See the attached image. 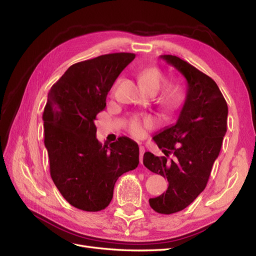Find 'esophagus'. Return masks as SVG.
<instances>
[{"label": "esophagus", "mask_w": 256, "mask_h": 256, "mask_svg": "<svg viewBox=\"0 0 256 256\" xmlns=\"http://www.w3.org/2000/svg\"><path fill=\"white\" fill-rule=\"evenodd\" d=\"M144 152H145L144 146H140V162H141V164L143 162V156H144Z\"/></svg>", "instance_id": "esophagus-1"}]
</instances>
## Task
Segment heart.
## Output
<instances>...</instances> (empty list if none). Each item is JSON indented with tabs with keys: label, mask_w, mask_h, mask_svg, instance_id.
<instances>
[{
	"label": "heart",
	"mask_w": 256,
	"mask_h": 256,
	"mask_svg": "<svg viewBox=\"0 0 256 256\" xmlns=\"http://www.w3.org/2000/svg\"><path fill=\"white\" fill-rule=\"evenodd\" d=\"M138 79L144 85L145 88L152 92H156L161 88L166 82V78L158 68L147 67L138 72ZM160 104L162 109L166 111H173L182 102V96L180 92L168 88L160 96ZM156 120L152 116H131L127 122V128L129 134L136 138H143L146 131L154 127Z\"/></svg>",
	"instance_id": "heart-1"
}]
</instances>
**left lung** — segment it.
<instances>
[{
	"label": "left lung",
	"mask_w": 256,
	"mask_h": 256,
	"mask_svg": "<svg viewBox=\"0 0 256 256\" xmlns=\"http://www.w3.org/2000/svg\"><path fill=\"white\" fill-rule=\"evenodd\" d=\"M160 58L176 68L188 85L176 122L154 136L166 156L146 152L143 157L144 166L168 182L164 194L150 198V205L154 212L170 214L189 206L205 189L226 134L228 109L210 76L175 56Z\"/></svg>",
	"instance_id": "left-lung-1"
}]
</instances>
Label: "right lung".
Returning a JSON list of instances; mask_svg holds the SVG:
<instances>
[{
    "label": "right lung",
    "instance_id": "obj_1",
    "mask_svg": "<svg viewBox=\"0 0 256 256\" xmlns=\"http://www.w3.org/2000/svg\"><path fill=\"white\" fill-rule=\"evenodd\" d=\"M134 58L111 53L74 64L49 90L42 120L50 174L60 194L81 210L104 209L118 177L138 164L134 140L122 136L102 146L94 122L113 83Z\"/></svg>",
    "mask_w": 256,
    "mask_h": 256
}]
</instances>
